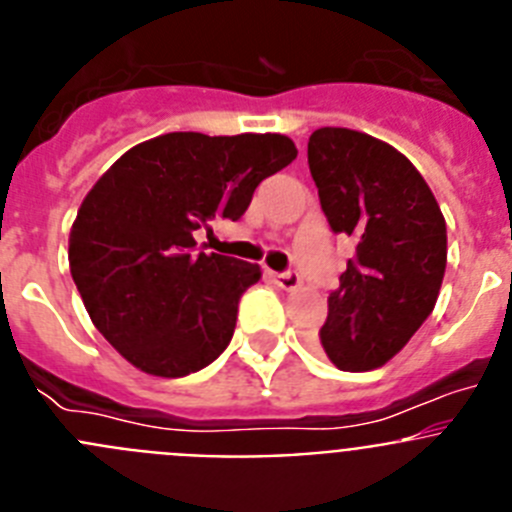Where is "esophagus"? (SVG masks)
<instances>
[{
  "label": "esophagus",
  "instance_id": "obj_1",
  "mask_svg": "<svg viewBox=\"0 0 512 512\" xmlns=\"http://www.w3.org/2000/svg\"><path fill=\"white\" fill-rule=\"evenodd\" d=\"M271 277H274V282H277L282 289L300 287V274H297V271H277V274H271Z\"/></svg>",
  "mask_w": 512,
  "mask_h": 512
}]
</instances>
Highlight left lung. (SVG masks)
Listing matches in <instances>:
<instances>
[{
	"instance_id": "left-lung-1",
	"label": "left lung",
	"mask_w": 512,
	"mask_h": 512,
	"mask_svg": "<svg viewBox=\"0 0 512 512\" xmlns=\"http://www.w3.org/2000/svg\"><path fill=\"white\" fill-rule=\"evenodd\" d=\"M307 164L330 230L356 246L328 295L318 346L343 372H369L433 312L446 271V220L418 169L372 135L315 130Z\"/></svg>"
}]
</instances>
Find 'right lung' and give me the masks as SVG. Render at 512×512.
<instances>
[{"label":"right lung","instance_id":"right-lung-1","mask_svg":"<svg viewBox=\"0 0 512 512\" xmlns=\"http://www.w3.org/2000/svg\"><path fill=\"white\" fill-rule=\"evenodd\" d=\"M297 158L277 133H166L122 153L79 207L69 266L89 318L140 372L187 377L228 348L259 264L194 251V230L238 220Z\"/></svg>","mask_w":512,"mask_h":512}]
</instances>
